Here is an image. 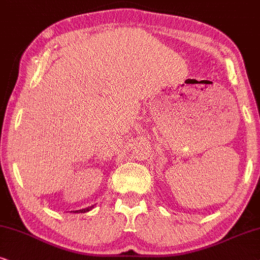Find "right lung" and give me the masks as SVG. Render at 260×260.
<instances>
[{
  "instance_id": "obj_1",
  "label": "right lung",
  "mask_w": 260,
  "mask_h": 260,
  "mask_svg": "<svg viewBox=\"0 0 260 260\" xmlns=\"http://www.w3.org/2000/svg\"><path fill=\"white\" fill-rule=\"evenodd\" d=\"M94 208V205H91V206H88V208H86V209H81V210H77V211H73L74 213H84V212H87V211H90V210H92Z\"/></svg>"
}]
</instances>
